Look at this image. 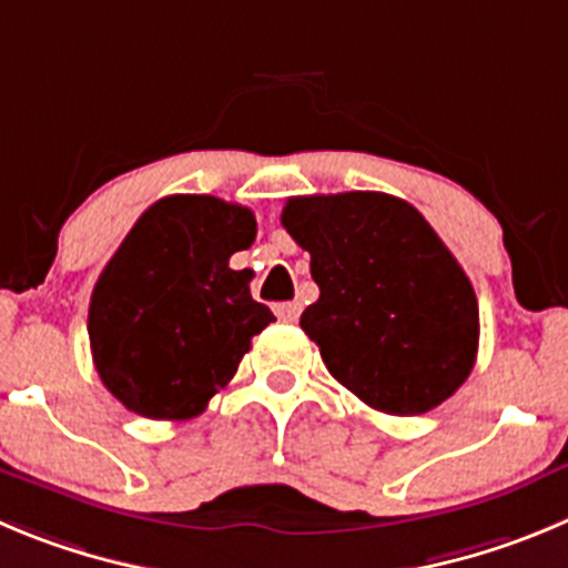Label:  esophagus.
I'll return each instance as SVG.
<instances>
[{"mask_svg": "<svg viewBox=\"0 0 568 568\" xmlns=\"http://www.w3.org/2000/svg\"><path fill=\"white\" fill-rule=\"evenodd\" d=\"M274 314H277L283 322H296L302 314V305L300 302H283V305H277V311H274Z\"/></svg>", "mask_w": 568, "mask_h": 568, "instance_id": "34e87169", "label": "esophagus"}]
</instances>
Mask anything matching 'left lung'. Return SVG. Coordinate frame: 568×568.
I'll return each mask as SVG.
<instances>
[{"mask_svg": "<svg viewBox=\"0 0 568 568\" xmlns=\"http://www.w3.org/2000/svg\"><path fill=\"white\" fill-rule=\"evenodd\" d=\"M283 226L320 285L300 325L338 384L400 417L465 384L479 347L474 285L415 206L364 190L296 195Z\"/></svg>", "mask_w": 568, "mask_h": 568, "instance_id": "obj_1", "label": "left lung"}]
</instances>
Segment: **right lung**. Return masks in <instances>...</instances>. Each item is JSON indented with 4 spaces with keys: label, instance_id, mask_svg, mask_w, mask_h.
I'll return each instance as SVG.
<instances>
[{
    "label": "right lung",
    "instance_id": "obj_1",
    "mask_svg": "<svg viewBox=\"0 0 568 568\" xmlns=\"http://www.w3.org/2000/svg\"><path fill=\"white\" fill-rule=\"evenodd\" d=\"M254 235V212L215 195H168L131 226L89 302L94 367L125 409L190 420L230 384L274 322L230 268Z\"/></svg>",
    "mask_w": 568,
    "mask_h": 568
}]
</instances>
